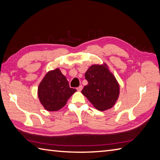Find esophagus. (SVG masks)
I'll use <instances>...</instances> for the list:
<instances>
[{
	"label": "esophagus",
	"instance_id": "esophagus-1",
	"mask_svg": "<svg viewBox=\"0 0 160 160\" xmlns=\"http://www.w3.org/2000/svg\"><path fill=\"white\" fill-rule=\"evenodd\" d=\"M82 85H80V87H78L77 88V90H78V91H82Z\"/></svg>",
	"mask_w": 160,
	"mask_h": 160
}]
</instances>
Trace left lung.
Returning <instances> with one entry per match:
<instances>
[{"label": "left lung", "instance_id": "left-lung-1", "mask_svg": "<svg viewBox=\"0 0 160 160\" xmlns=\"http://www.w3.org/2000/svg\"><path fill=\"white\" fill-rule=\"evenodd\" d=\"M85 78L88 84L81 92L93 106L101 111L113 107L120 95V85L107 64L91 65Z\"/></svg>", "mask_w": 160, "mask_h": 160}]
</instances>
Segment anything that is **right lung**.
<instances>
[{"mask_svg":"<svg viewBox=\"0 0 160 160\" xmlns=\"http://www.w3.org/2000/svg\"><path fill=\"white\" fill-rule=\"evenodd\" d=\"M76 91L69 87L66 77L58 68L46 73L38 86V96L47 111H56L67 104Z\"/></svg>","mask_w":160,"mask_h":160,"instance_id":"1","label":"right lung"}]
</instances>
